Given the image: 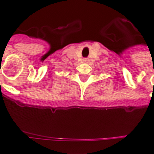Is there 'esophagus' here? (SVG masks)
Returning <instances> with one entry per match:
<instances>
[{"mask_svg":"<svg viewBox=\"0 0 154 154\" xmlns=\"http://www.w3.org/2000/svg\"><path fill=\"white\" fill-rule=\"evenodd\" d=\"M83 61H84V62H87V61H88V59H87V58H84V59H83Z\"/></svg>","mask_w":154,"mask_h":154,"instance_id":"1","label":"esophagus"}]
</instances>
